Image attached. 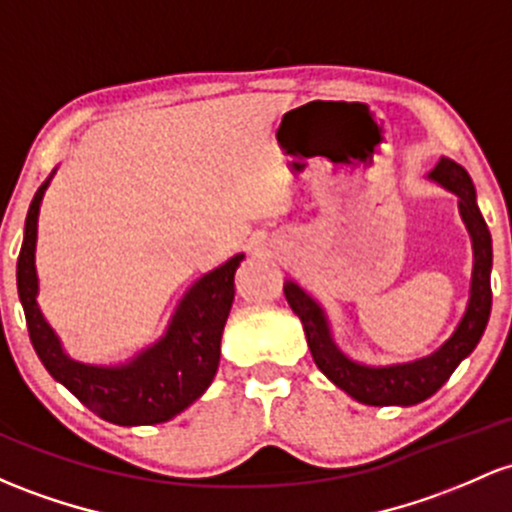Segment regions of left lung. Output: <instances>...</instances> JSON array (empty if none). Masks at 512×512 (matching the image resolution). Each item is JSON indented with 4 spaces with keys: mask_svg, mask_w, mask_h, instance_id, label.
<instances>
[{
    "mask_svg": "<svg viewBox=\"0 0 512 512\" xmlns=\"http://www.w3.org/2000/svg\"><path fill=\"white\" fill-rule=\"evenodd\" d=\"M428 179L457 194L459 213L474 247V272H471L469 303L457 330L445 345L437 347L428 357L413 362L389 364V367H369L350 359L335 345L330 323L320 303L301 289L296 282H284V296L291 311L301 318L316 367L333 381L338 389L367 406H415L425 401L452 376L464 357L474 352L484 335L488 316H491V267L493 247L491 233L476 204V189L471 177L457 162L442 157Z\"/></svg>",
    "mask_w": 512,
    "mask_h": 512,
    "instance_id": "obj_1",
    "label": "left lung"
}]
</instances>
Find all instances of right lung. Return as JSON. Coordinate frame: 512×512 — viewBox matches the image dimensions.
Returning a JSON list of instances; mask_svg holds the SVG:
<instances>
[{
    "label": "right lung",
    "instance_id": "add662e5",
    "mask_svg": "<svg viewBox=\"0 0 512 512\" xmlns=\"http://www.w3.org/2000/svg\"><path fill=\"white\" fill-rule=\"evenodd\" d=\"M50 177L38 187L28 206L24 243L16 262V286H19L33 350L48 374L67 391L75 393L99 418L116 425L165 423L192 406L216 376L218 359H221V335L235 296L233 277L245 255L240 252L196 279L192 289L179 301L165 335L126 364L99 367V364L75 362L65 355L63 342L38 308V213Z\"/></svg>",
    "mask_w": 512,
    "mask_h": 512
}]
</instances>
